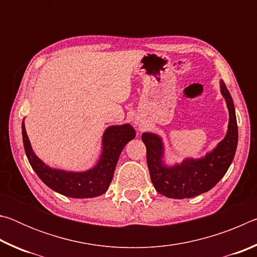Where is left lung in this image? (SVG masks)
Segmentation results:
<instances>
[{"mask_svg": "<svg viewBox=\"0 0 257 257\" xmlns=\"http://www.w3.org/2000/svg\"><path fill=\"white\" fill-rule=\"evenodd\" d=\"M221 94L229 110V124L225 137L210 153L201 159H186L172 167L163 161L164 146L156 134L144 133L142 139L146 146L147 165L151 180L160 194L169 198H191L206 193L221 180L231 164L238 144V127L231 95L223 80Z\"/></svg>", "mask_w": 257, "mask_h": 257, "instance_id": "obj_1", "label": "left lung"}]
</instances>
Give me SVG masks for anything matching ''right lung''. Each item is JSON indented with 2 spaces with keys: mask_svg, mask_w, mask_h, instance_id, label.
Segmentation results:
<instances>
[{
  "mask_svg": "<svg viewBox=\"0 0 257 257\" xmlns=\"http://www.w3.org/2000/svg\"><path fill=\"white\" fill-rule=\"evenodd\" d=\"M23 141L30 165L52 190L72 198H92L103 195L113 179L115 165L127 143L136 136L132 125H111L103 134L102 154L94 168L84 172L64 171L46 165L34 153L23 121Z\"/></svg>",
  "mask_w": 257,
  "mask_h": 257,
  "instance_id": "add662e5",
  "label": "right lung"
}]
</instances>
